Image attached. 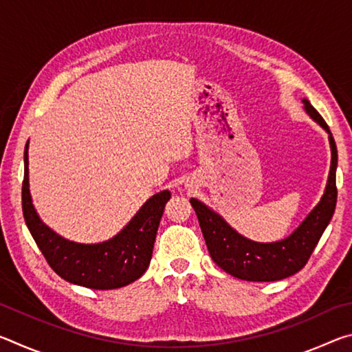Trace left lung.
Listing matches in <instances>:
<instances>
[{
    "label": "left lung",
    "instance_id": "1",
    "mask_svg": "<svg viewBox=\"0 0 352 352\" xmlns=\"http://www.w3.org/2000/svg\"><path fill=\"white\" fill-rule=\"evenodd\" d=\"M306 111L329 133L331 142V170L326 190L320 204L305 219L287 239L259 243L248 241L231 228L225 220L211 211L197 199H190L197 214L201 233H204L208 252L220 269L245 281H279L295 275L307 264L309 258L317 247L321 234L331 222L337 204V146L329 127L320 113L314 109L307 99L302 100Z\"/></svg>",
    "mask_w": 352,
    "mask_h": 352
}]
</instances>
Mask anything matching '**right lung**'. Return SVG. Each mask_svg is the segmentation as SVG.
<instances>
[{"label":"right lung","instance_id":"right-lung-1","mask_svg":"<svg viewBox=\"0 0 352 352\" xmlns=\"http://www.w3.org/2000/svg\"><path fill=\"white\" fill-rule=\"evenodd\" d=\"M28 144L25 147V178L21 188L23 216L40 252L58 276L88 289L124 287L142 276L152 259V250L169 190L148 199L129 225L113 239L83 245L57 236L41 222L29 194Z\"/></svg>","mask_w":352,"mask_h":352}]
</instances>
